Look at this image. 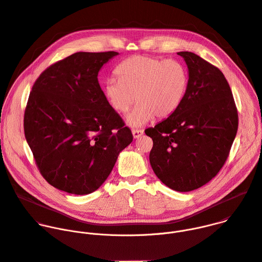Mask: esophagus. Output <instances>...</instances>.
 Masks as SVG:
<instances>
[{
    "instance_id": "esophagus-1",
    "label": "esophagus",
    "mask_w": 262,
    "mask_h": 262,
    "mask_svg": "<svg viewBox=\"0 0 262 262\" xmlns=\"http://www.w3.org/2000/svg\"><path fill=\"white\" fill-rule=\"evenodd\" d=\"M132 133H133V137L135 139H138V138H140L144 134V130L143 129H133Z\"/></svg>"
}]
</instances>
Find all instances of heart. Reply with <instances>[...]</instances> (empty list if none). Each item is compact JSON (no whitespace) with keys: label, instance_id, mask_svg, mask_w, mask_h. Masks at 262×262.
Instances as JSON below:
<instances>
[{"label":"heart","instance_id":"b5f03b06","mask_svg":"<svg viewBox=\"0 0 262 262\" xmlns=\"http://www.w3.org/2000/svg\"><path fill=\"white\" fill-rule=\"evenodd\" d=\"M116 73L118 79L105 82L104 96L119 114H126L137 100V106L126 118L132 127H140L155 117L171 116L188 89V71L175 59L133 56L118 65Z\"/></svg>","mask_w":262,"mask_h":262}]
</instances>
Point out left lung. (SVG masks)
<instances>
[{
    "label": "left lung",
    "instance_id": "left-lung-1",
    "mask_svg": "<svg viewBox=\"0 0 262 262\" xmlns=\"http://www.w3.org/2000/svg\"><path fill=\"white\" fill-rule=\"evenodd\" d=\"M177 54L188 66V89L174 113L145 134L154 141L149 161L156 175L174 191L190 192L225 164L238 115L223 72L194 53Z\"/></svg>",
    "mask_w": 262,
    "mask_h": 262
}]
</instances>
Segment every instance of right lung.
Instances as JSON below:
<instances>
[{
  "label": "right lung",
  "mask_w": 262,
  "mask_h": 262,
  "mask_svg": "<svg viewBox=\"0 0 262 262\" xmlns=\"http://www.w3.org/2000/svg\"><path fill=\"white\" fill-rule=\"evenodd\" d=\"M117 52H79L47 68L25 111L26 140L45 179L74 195L96 191L133 141L98 83Z\"/></svg>",
  "instance_id": "1"
}]
</instances>
